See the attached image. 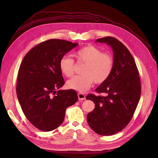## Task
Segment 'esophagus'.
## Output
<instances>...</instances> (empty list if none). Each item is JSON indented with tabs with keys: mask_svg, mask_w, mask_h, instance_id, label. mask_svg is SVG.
I'll list each match as a JSON object with an SVG mask.
<instances>
[{
	"mask_svg": "<svg viewBox=\"0 0 158 158\" xmlns=\"http://www.w3.org/2000/svg\"><path fill=\"white\" fill-rule=\"evenodd\" d=\"M78 99L80 100H84V99H85V95L83 94H81V93L78 94Z\"/></svg>",
	"mask_w": 158,
	"mask_h": 158,
	"instance_id": "esophagus-1",
	"label": "esophagus"
}]
</instances>
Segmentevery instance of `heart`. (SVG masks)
<instances>
[{
  "label": "heart",
  "instance_id": "heart-1",
  "mask_svg": "<svg viewBox=\"0 0 158 158\" xmlns=\"http://www.w3.org/2000/svg\"><path fill=\"white\" fill-rule=\"evenodd\" d=\"M78 61L85 63L81 71L82 74L74 76L69 80L66 85L70 89L85 92L94 82L102 84L109 78L114 65L112 56L102 52V51L93 45H87L75 52ZM59 69L63 75L70 77L74 74V60L65 55L59 61Z\"/></svg>",
  "mask_w": 158,
  "mask_h": 158
}]
</instances>
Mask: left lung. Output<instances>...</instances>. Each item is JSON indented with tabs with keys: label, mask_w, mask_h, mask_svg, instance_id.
Returning <instances> with one entry per match:
<instances>
[{
	"label": "left lung",
	"mask_w": 158,
	"mask_h": 158,
	"mask_svg": "<svg viewBox=\"0 0 158 158\" xmlns=\"http://www.w3.org/2000/svg\"><path fill=\"white\" fill-rule=\"evenodd\" d=\"M97 42L111 47L114 65L109 78L95 90L106 94V96H86L95 103L94 109L88 114L87 121L95 132L109 136L122 131L131 121L140 98V80L133 56L121 41L106 37Z\"/></svg>",
	"instance_id": "left-lung-1"
}]
</instances>
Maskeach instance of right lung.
Listing matches in <instances>:
<instances>
[{
	"label": "right lung",
	"instance_id": "1",
	"mask_svg": "<svg viewBox=\"0 0 158 158\" xmlns=\"http://www.w3.org/2000/svg\"><path fill=\"white\" fill-rule=\"evenodd\" d=\"M78 44L49 40L25 55L18 70L16 94L25 116L37 128L53 131L63 123L66 108L78 101L74 89L56 91L64 84L60 59Z\"/></svg>",
	"mask_w": 158,
	"mask_h": 158
}]
</instances>
